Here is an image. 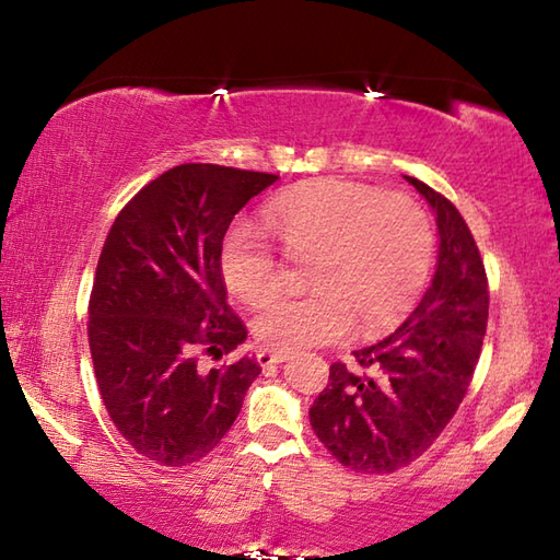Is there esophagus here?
<instances>
[{
	"instance_id": "esophagus-1",
	"label": "esophagus",
	"mask_w": 560,
	"mask_h": 560,
	"mask_svg": "<svg viewBox=\"0 0 560 560\" xmlns=\"http://www.w3.org/2000/svg\"><path fill=\"white\" fill-rule=\"evenodd\" d=\"M283 361H289V353L287 351H271V349H259L257 351V363L261 368L267 365H279Z\"/></svg>"
}]
</instances>
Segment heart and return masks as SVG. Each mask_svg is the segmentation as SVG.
<instances>
[{"mask_svg": "<svg viewBox=\"0 0 560 560\" xmlns=\"http://www.w3.org/2000/svg\"><path fill=\"white\" fill-rule=\"evenodd\" d=\"M267 229L293 257L315 255L305 299H279L253 331L261 347L301 351L359 329H389L407 315L433 261V223L419 201L375 187L323 177L283 192L267 207ZM225 287L247 305L281 289L283 267L253 225L233 223L221 243Z\"/></svg>", "mask_w": 560, "mask_h": 560, "instance_id": "1", "label": "heart"}]
</instances>
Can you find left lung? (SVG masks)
<instances>
[{"mask_svg": "<svg viewBox=\"0 0 560 560\" xmlns=\"http://www.w3.org/2000/svg\"><path fill=\"white\" fill-rule=\"evenodd\" d=\"M435 213L438 261L413 313L355 371L331 363L311 425L343 467L389 474L421 457L455 416L477 368L489 323V283L469 225L450 199L404 175Z\"/></svg>", "mask_w": 560, "mask_h": 560, "instance_id": "1", "label": "left lung"}]
</instances>
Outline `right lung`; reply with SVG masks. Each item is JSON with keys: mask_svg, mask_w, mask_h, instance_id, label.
I'll return each mask as SVG.
<instances>
[{"mask_svg": "<svg viewBox=\"0 0 560 560\" xmlns=\"http://www.w3.org/2000/svg\"><path fill=\"white\" fill-rule=\"evenodd\" d=\"M279 175L183 163L117 213L89 303V347L105 409L141 457L187 467L221 443L261 373L255 355L209 368L247 339L225 303L221 243Z\"/></svg>", "mask_w": 560, "mask_h": 560, "instance_id": "right-lung-1", "label": "right lung"}]
</instances>
